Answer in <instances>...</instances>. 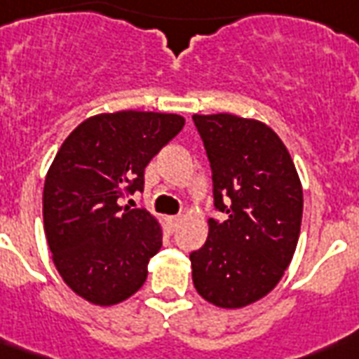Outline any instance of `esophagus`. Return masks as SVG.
Instances as JSON below:
<instances>
[{
    "instance_id": "1",
    "label": "esophagus",
    "mask_w": 359,
    "mask_h": 359,
    "mask_svg": "<svg viewBox=\"0 0 359 359\" xmlns=\"http://www.w3.org/2000/svg\"><path fill=\"white\" fill-rule=\"evenodd\" d=\"M182 223V217L180 215H172V217H168V224H170V229H177V224Z\"/></svg>"
}]
</instances>
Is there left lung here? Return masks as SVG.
<instances>
[{
	"instance_id": "1",
	"label": "left lung",
	"mask_w": 359,
	"mask_h": 359,
	"mask_svg": "<svg viewBox=\"0 0 359 359\" xmlns=\"http://www.w3.org/2000/svg\"><path fill=\"white\" fill-rule=\"evenodd\" d=\"M211 166L208 240L191 252L194 288L210 304L238 309L279 283L298 245L304 191L285 144L257 119L193 116Z\"/></svg>"
}]
</instances>
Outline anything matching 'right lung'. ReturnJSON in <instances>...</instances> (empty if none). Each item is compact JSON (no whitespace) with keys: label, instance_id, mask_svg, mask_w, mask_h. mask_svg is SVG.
Wrapping results in <instances>:
<instances>
[{"label":"right lung","instance_id":"1","mask_svg":"<svg viewBox=\"0 0 359 359\" xmlns=\"http://www.w3.org/2000/svg\"><path fill=\"white\" fill-rule=\"evenodd\" d=\"M183 125L177 114H99L61 144L44 180V234L63 280L91 304H119L148 277L159 223L121 200L144 191L146 166Z\"/></svg>","mask_w":359,"mask_h":359}]
</instances>
